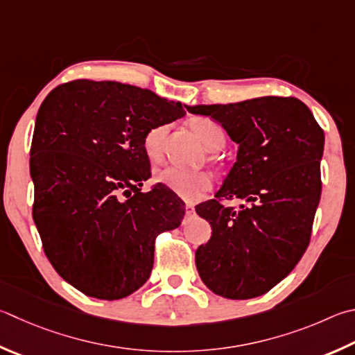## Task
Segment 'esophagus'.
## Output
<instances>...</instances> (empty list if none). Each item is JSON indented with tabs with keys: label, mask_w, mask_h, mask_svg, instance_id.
<instances>
[{
	"label": "esophagus",
	"mask_w": 355,
	"mask_h": 355,
	"mask_svg": "<svg viewBox=\"0 0 355 355\" xmlns=\"http://www.w3.org/2000/svg\"><path fill=\"white\" fill-rule=\"evenodd\" d=\"M194 206H192V205H186V216H192V214H194Z\"/></svg>",
	"instance_id": "esophagus-1"
}]
</instances>
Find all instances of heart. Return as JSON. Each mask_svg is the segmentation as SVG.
I'll return each instance as SVG.
<instances>
[{"label": "heart", "instance_id": "obj_1", "mask_svg": "<svg viewBox=\"0 0 355 355\" xmlns=\"http://www.w3.org/2000/svg\"><path fill=\"white\" fill-rule=\"evenodd\" d=\"M189 127L209 150H218L225 144V130L216 121L209 118H192L189 119ZM167 132H169L167 125H158L146 133L143 146L147 158L152 161L161 158ZM153 180L188 202H196L212 184L209 173L203 171L186 172L172 166L161 167L155 172Z\"/></svg>", "mask_w": 355, "mask_h": 355}]
</instances>
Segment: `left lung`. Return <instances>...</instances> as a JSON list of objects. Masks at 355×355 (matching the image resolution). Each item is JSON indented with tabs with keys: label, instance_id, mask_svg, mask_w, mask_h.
I'll return each instance as SVG.
<instances>
[{
	"label": "left lung",
	"instance_id": "1",
	"mask_svg": "<svg viewBox=\"0 0 355 355\" xmlns=\"http://www.w3.org/2000/svg\"><path fill=\"white\" fill-rule=\"evenodd\" d=\"M186 108L220 122L239 144L216 198L196 208L212 228L208 243L196 251L198 275L223 298H256L292 272L311 242L324 132L296 98ZM233 198L248 205L236 211L221 203Z\"/></svg>",
	"mask_w": 355,
	"mask_h": 355
}]
</instances>
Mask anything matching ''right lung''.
<instances>
[{"label": "right lung", "mask_w": 355, "mask_h": 355, "mask_svg": "<svg viewBox=\"0 0 355 355\" xmlns=\"http://www.w3.org/2000/svg\"><path fill=\"white\" fill-rule=\"evenodd\" d=\"M186 114L182 102L87 79L51 92L31 146L34 217L55 272L87 296L121 300L149 279L155 239L183 220L180 198L150 177L146 133Z\"/></svg>", "instance_id": "add662e5"}]
</instances>
